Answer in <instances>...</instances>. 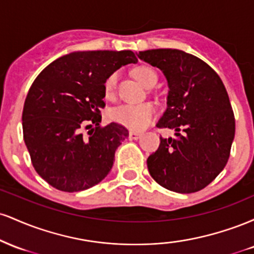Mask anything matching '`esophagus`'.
I'll return each instance as SVG.
<instances>
[{
    "label": "esophagus",
    "mask_w": 254,
    "mask_h": 254,
    "mask_svg": "<svg viewBox=\"0 0 254 254\" xmlns=\"http://www.w3.org/2000/svg\"><path fill=\"white\" fill-rule=\"evenodd\" d=\"M141 137V133L136 132V131H130L129 132V138L130 139H138Z\"/></svg>",
    "instance_id": "esophagus-1"
}]
</instances>
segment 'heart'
Segmentation results:
<instances>
[{
  "label": "heart",
  "mask_w": 254,
  "mask_h": 254,
  "mask_svg": "<svg viewBox=\"0 0 254 254\" xmlns=\"http://www.w3.org/2000/svg\"><path fill=\"white\" fill-rule=\"evenodd\" d=\"M133 75L144 87L150 88L156 83V74L149 66H138L133 71ZM116 74L111 75L105 81V95L106 98L112 99L115 97ZM156 116V109L153 104L144 103L139 105H121L110 111V118L116 123L123 125L132 131H141L149 127L153 123Z\"/></svg>",
  "instance_id": "b5f03b06"
}]
</instances>
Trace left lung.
<instances>
[{
	"instance_id": "obj_1",
	"label": "left lung",
	"mask_w": 254,
	"mask_h": 254,
	"mask_svg": "<svg viewBox=\"0 0 254 254\" xmlns=\"http://www.w3.org/2000/svg\"><path fill=\"white\" fill-rule=\"evenodd\" d=\"M137 56L167 78V109L156 127L176 131L174 138L160 137L159 148L147 160L148 171L167 190H202L227 165L234 139L226 87L211 66L182 50L155 49Z\"/></svg>"
}]
</instances>
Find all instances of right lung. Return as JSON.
Segmentation results:
<instances>
[{
  "mask_svg": "<svg viewBox=\"0 0 254 254\" xmlns=\"http://www.w3.org/2000/svg\"><path fill=\"white\" fill-rule=\"evenodd\" d=\"M136 62L130 50L71 52L49 64L32 83L22 111L24 141L34 170L55 189L83 191L110 173L129 131L118 123L100 127L105 81Z\"/></svg>",
  "mask_w": 254,
  "mask_h": 254,
  "instance_id": "obj_1",
  "label": "right lung"
}]
</instances>
